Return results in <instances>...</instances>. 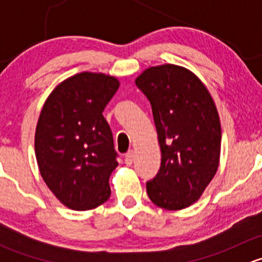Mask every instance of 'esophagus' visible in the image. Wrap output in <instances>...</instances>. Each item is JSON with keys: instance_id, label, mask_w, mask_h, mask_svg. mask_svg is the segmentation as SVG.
Listing matches in <instances>:
<instances>
[{"instance_id": "34e87169", "label": "esophagus", "mask_w": 262, "mask_h": 262, "mask_svg": "<svg viewBox=\"0 0 262 262\" xmlns=\"http://www.w3.org/2000/svg\"><path fill=\"white\" fill-rule=\"evenodd\" d=\"M124 161H125V165L132 166V163H133V161H134V150H129V152L125 155Z\"/></svg>"}]
</instances>
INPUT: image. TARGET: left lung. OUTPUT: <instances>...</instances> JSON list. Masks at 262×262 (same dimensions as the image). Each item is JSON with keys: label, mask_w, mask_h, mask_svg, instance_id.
I'll return each instance as SVG.
<instances>
[{"label": "left lung", "mask_w": 262, "mask_h": 262, "mask_svg": "<svg viewBox=\"0 0 262 262\" xmlns=\"http://www.w3.org/2000/svg\"><path fill=\"white\" fill-rule=\"evenodd\" d=\"M149 100L161 148V167L147 182L153 204L180 210L199 200L221 157V121L207 86L175 64L149 67L136 78Z\"/></svg>", "instance_id": "left-lung-1"}]
</instances>
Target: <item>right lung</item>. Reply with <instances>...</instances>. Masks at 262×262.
Here are the masks:
<instances>
[{"label": "right lung", "instance_id": "add662e5", "mask_svg": "<svg viewBox=\"0 0 262 262\" xmlns=\"http://www.w3.org/2000/svg\"><path fill=\"white\" fill-rule=\"evenodd\" d=\"M120 82L81 72L60 82L46 100L35 130V156L47 186L73 210H90L110 198L118 166L113 133L102 112Z\"/></svg>", "mask_w": 262, "mask_h": 262}]
</instances>
